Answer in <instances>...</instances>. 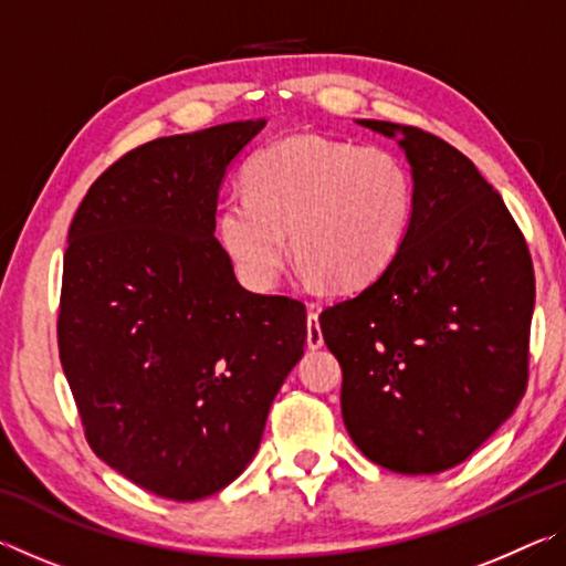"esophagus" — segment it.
<instances>
[{
  "instance_id": "34e87169",
  "label": "esophagus",
  "mask_w": 566,
  "mask_h": 566,
  "mask_svg": "<svg viewBox=\"0 0 566 566\" xmlns=\"http://www.w3.org/2000/svg\"><path fill=\"white\" fill-rule=\"evenodd\" d=\"M322 344H324V337H322V327H319V314L310 312L306 314V347L319 349Z\"/></svg>"
}]
</instances>
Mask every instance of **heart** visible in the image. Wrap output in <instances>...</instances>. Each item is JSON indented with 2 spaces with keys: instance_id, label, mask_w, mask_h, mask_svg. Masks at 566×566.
Instances as JSON below:
<instances>
[{
  "instance_id": "obj_1",
  "label": "heart",
  "mask_w": 566,
  "mask_h": 566,
  "mask_svg": "<svg viewBox=\"0 0 566 566\" xmlns=\"http://www.w3.org/2000/svg\"><path fill=\"white\" fill-rule=\"evenodd\" d=\"M244 187L219 207L217 237L254 292L280 280L286 234L304 280L359 290L395 264L415 222L409 167L354 142L284 139L249 159Z\"/></svg>"
}]
</instances>
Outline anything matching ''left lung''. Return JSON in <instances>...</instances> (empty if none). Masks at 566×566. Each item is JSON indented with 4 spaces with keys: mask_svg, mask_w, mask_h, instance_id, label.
I'll list each match as a JSON object with an SVG mask.
<instances>
[{
    "mask_svg": "<svg viewBox=\"0 0 566 566\" xmlns=\"http://www.w3.org/2000/svg\"><path fill=\"white\" fill-rule=\"evenodd\" d=\"M389 139L417 185L395 264L319 314L342 364V417L371 462L399 474L462 464L526 389L534 270L502 197L462 151L395 122L357 119Z\"/></svg>",
    "mask_w": 566,
    "mask_h": 566,
    "instance_id": "1",
    "label": "left lung"
}]
</instances>
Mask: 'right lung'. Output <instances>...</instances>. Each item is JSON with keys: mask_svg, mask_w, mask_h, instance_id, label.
Returning a JSON list of instances; mask_svg holds the SVG:
<instances>
[{"mask_svg": "<svg viewBox=\"0 0 566 566\" xmlns=\"http://www.w3.org/2000/svg\"><path fill=\"white\" fill-rule=\"evenodd\" d=\"M264 124L132 149L90 187L66 237L56 337L84 434L167 500H205L244 472L304 354V304L247 292L214 239L227 169Z\"/></svg>", "mask_w": 566, "mask_h": 566, "instance_id": "1", "label": "right lung"}]
</instances>
